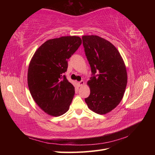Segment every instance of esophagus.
<instances>
[{
    "mask_svg": "<svg viewBox=\"0 0 155 155\" xmlns=\"http://www.w3.org/2000/svg\"><path fill=\"white\" fill-rule=\"evenodd\" d=\"M84 84V82L83 81H80V82H78V85H79V87L83 86Z\"/></svg>",
    "mask_w": 155,
    "mask_h": 155,
    "instance_id": "esophagus-1",
    "label": "esophagus"
}]
</instances>
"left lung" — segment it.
<instances>
[{"label":"left lung","mask_w":155,"mask_h":155,"mask_svg":"<svg viewBox=\"0 0 155 155\" xmlns=\"http://www.w3.org/2000/svg\"><path fill=\"white\" fill-rule=\"evenodd\" d=\"M85 54L93 77L87 82L89 97L88 107L94 113L104 114L118 106L127 84L126 66L114 46L97 35L83 36Z\"/></svg>","instance_id":"obj_1"}]
</instances>
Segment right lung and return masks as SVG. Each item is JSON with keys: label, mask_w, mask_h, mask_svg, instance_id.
<instances>
[{"label": "right lung", "mask_w": 155, "mask_h": 155, "mask_svg": "<svg viewBox=\"0 0 155 155\" xmlns=\"http://www.w3.org/2000/svg\"><path fill=\"white\" fill-rule=\"evenodd\" d=\"M81 43L77 36L50 39L31 58L27 75L29 91L35 103L49 115L59 117L69 109L74 87L63 73L67 70V60Z\"/></svg>", "instance_id": "1"}]
</instances>
